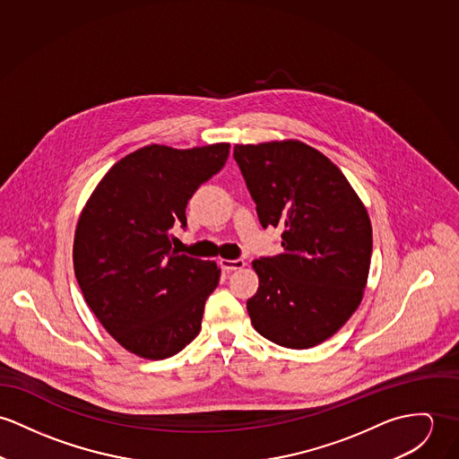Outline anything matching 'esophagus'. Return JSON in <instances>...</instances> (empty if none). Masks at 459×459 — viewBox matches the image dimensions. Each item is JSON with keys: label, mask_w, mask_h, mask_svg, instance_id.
I'll return each instance as SVG.
<instances>
[{"label": "esophagus", "mask_w": 459, "mask_h": 459, "mask_svg": "<svg viewBox=\"0 0 459 459\" xmlns=\"http://www.w3.org/2000/svg\"><path fill=\"white\" fill-rule=\"evenodd\" d=\"M220 265L225 269V271H234V269H243L247 265V262L243 258H238V260H229V258H221L220 260Z\"/></svg>", "instance_id": "obj_1"}]
</instances>
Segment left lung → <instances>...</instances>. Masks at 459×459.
I'll use <instances>...</instances> for the list:
<instances>
[{"label":"left lung","instance_id":"1","mask_svg":"<svg viewBox=\"0 0 459 459\" xmlns=\"http://www.w3.org/2000/svg\"><path fill=\"white\" fill-rule=\"evenodd\" d=\"M234 158L262 227H281L285 254L252 262L255 329L287 349H311L354 315L368 283L371 221L343 172L301 141L236 144Z\"/></svg>","mask_w":459,"mask_h":459}]
</instances>
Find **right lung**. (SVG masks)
<instances>
[{
  "instance_id": "1",
  "label": "right lung",
  "mask_w": 459,
  "mask_h": 459,
  "mask_svg": "<svg viewBox=\"0 0 459 459\" xmlns=\"http://www.w3.org/2000/svg\"><path fill=\"white\" fill-rule=\"evenodd\" d=\"M229 150L227 143L141 148L108 169L81 211L77 283L105 331L135 356L172 357L201 331L221 271L212 260L178 254L170 229L186 227L188 201Z\"/></svg>"
}]
</instances>
